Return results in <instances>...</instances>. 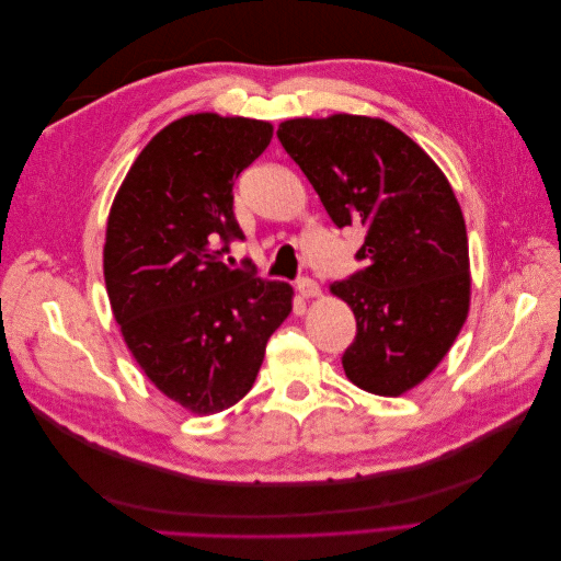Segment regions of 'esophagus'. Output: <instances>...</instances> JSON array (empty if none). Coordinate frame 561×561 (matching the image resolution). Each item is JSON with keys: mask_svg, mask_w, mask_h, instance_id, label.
<instances>
[{"mask_svg": "<svg viewBox=\"0 0 561 561\" xmlns=\"http://www.w3.org/2000/svg\"><path fill=\"white\" fill-rule=\"evenodd\" d=\"M297 293L301 297H318L320 295V285L313 278H299L297 280Z\"/></svg>", "mask_w": 561, "mask_h": 561, "instance_id": "1", "label": "esophagus"}]
</instances>
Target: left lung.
<instances>
[{"label": "left lung", "instance_id": "obj_1", "mask_svg": "<svg viewBox=\"0 0 561 561\" xmlns=\"http://www.w3.org/2000/svg\"><path fill=\"white\" fill-rule=\"evenodd\" d=\"M332 222L365 229L363 266L332 285L355 316L346 377L396 398L426 379L470 304L468 236L443 171L383 118H290L276 130Z\"/></svg>", "mask_w": 561, "mask_h": 561}]
</instances>
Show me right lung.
<instances>
[{
	"label": "right lung",
	"mask_w": 561,
	"mask_h": 561,
	"mask_svg": "<svg viewBox=\"0 0 561 561\" xmlns=\"http://www.w3.org/2000/svg\"><path fill=\"white\" fill-rule=\"evenodd\" d=\"M271 135L257 118L182 116L140 151L112 203L114 318L149 381L194 414L222 412L248 393L268 336L293 311L290 285L222 262L229 243L245 239L233 182Z\"/></svg>",
	"instance_id": "obj_1"
}]
</instances>
